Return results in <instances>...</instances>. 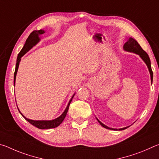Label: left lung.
<instances>
[{
	"label": "left lung",
	"mask_w": 159,
	"mask_h": 159,
	"mask_svg": "<svg viewBox=\"0 0 159 159\" xmlns=\"http://www.w3.org/2000/svg\"><path fill=\"white\" fill-rule=\"evenodd\" d=\"M123 48H124L125 50H127L129 51V52H134L136 54H138L139 56H140L141 58L144 61V62L146 63V64L148 66V69L149 70V72H150V75H151V80H152V82L153 80V71H152V67H151V61H150V59L149 55H148V54L145 52V51L142 49L141 48L140 45H139V43L137 41H135L134 39L133 38H130L129 39L128 41L125 43L124 46H123ZM98 122L100 123V125L102 126H103L104 128H105L107 129H110V130H117L118 129H113V128H110L109 127H107L105 125H104L103 123H101L99 120L98 119ZM128 127L126 128H120V129H118L119 130H124V129H126Z\"/></svg>",
	"instance_id": "left-lung-1"
}]
</instances>
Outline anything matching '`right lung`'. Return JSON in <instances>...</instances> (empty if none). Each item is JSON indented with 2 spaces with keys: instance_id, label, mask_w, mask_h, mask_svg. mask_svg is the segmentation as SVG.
Masks as SVG:
<instances>
[{
  "instance_id": "1",
  "label": "right lung",
  "mask_w": 159,
  "mask_h": 159,
  "mask_svg": "<svg viewBox=\"0 0 159 159\" xmlns=\"http://www.w3.org/2000/svg\"><path fill=\"white\" fill-rule=\"evenodd\" d=\"M44 33L43 30H39V31H34L33 32H31L29 35L28 39H26V43L25 45L21 50L20 51V52L19 53V55L17 56V63H16V67H15V71L14 73V85H15V79H16V75H17V72L18 70V67H19V64H20V61L21 60V57L25 55V54L27 52L28 50H29L31 48L34 46V45H36L38 42L39 41V36L42 34ZM74 97V96H73ZM72 97V98H73ZM72 98L71 99V100L69 101L68 105H67L66 109L64 110V111L63 112V114H61L60 117H58L57 118H56L55 120H30L26 118V117L24 116L22 114H21V112L20 111V114L22 115V116L25 118V119L27 120L28 122H29L33 125H34L35 127H36L39 129H49V128H54L57 127V126L60 125L61 122L63 121L64 118H65L66 115L67 114V111L69 110V104L71 103V102L72 100ZM19 110V109H18Z\"/></svg>"
}]
</instances>
